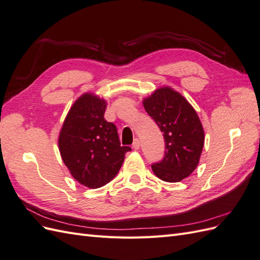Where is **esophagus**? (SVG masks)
<instances>
[{"instance_id":"esophagus-1","label":"esophagus","mask_w":260,"mask_h":260,"mask_svg":"<svg viewBox=\"0 0 260 260\" xmlns=\"http://www.w3.org/2000/svg\"><path fill=\"white\" fill-rule=\"evenodd\" d=\"M132 147L135 149H139L140 148V141L138 139H136L135 141H133V144H132Z\"/></svg>"}]
</instances>
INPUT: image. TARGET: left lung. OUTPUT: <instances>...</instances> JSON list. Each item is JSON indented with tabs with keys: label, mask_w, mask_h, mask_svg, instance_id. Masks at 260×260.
Masks as SVG:
<instances>
[{
	"label": "left lung",
	"mask_w": 260,
	"mask_h": 260,
	"mask_svg": "<svg viewBox=\"0 0 260 260\" xmlns=\"http://www.w3.org/2000/svg\"><path fill=\"white\" fill-rule=\"evenodd\" d=\"M143 106L164 132L165 157L152 165L156 177L180 182L198 167L205 132L200 117L187 100L171 86H161L143 99Z\"/></svg>",
	"instance_id": "obj_1"
}]
</instances>
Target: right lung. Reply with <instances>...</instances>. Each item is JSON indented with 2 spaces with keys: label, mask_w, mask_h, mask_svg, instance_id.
<instances>
[{
  "label": "right lung",
  "mask_w": 260,
  "mask_h": 260,
  "mask_svg": "<svg viewBox=\"0 0 260 260\" xmlns=\"http://www.w3.org/2000/svg\"><path fill=\"white\" fill-rule=\"evenodd\" d=\"M107 101L85 92L68 111L58 149L70 175L89 188L105 185L122 166L129 146H120L116 125L104 119Z\"/></svg>",
  "instance_id": "right-lung-1"
}]
</instances>
